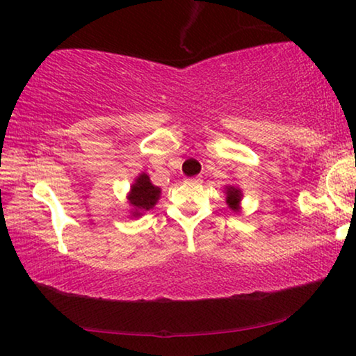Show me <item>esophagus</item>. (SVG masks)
<instances>
[{
  "label": "esophagus",
  "instance_id": "1",
  "mask_svg": "<svg viewBox=\"0 0 356 356\" xmlns=\"http://www.w3.org/2000/svg\"><path fill=\"white\" fill-rule=\"evenodd\" d=\"M186 181H188V183H194V184H196V183H201L202 179L199 178V177H196V178H186Z\"/></svg>",
  "mask_w": 356,
  "mask_h": 356
}]
</instances>
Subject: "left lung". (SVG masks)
<instances>
[{
  "instance_id": "obj_1",
  "label": "left lung",
  "mask_w": 356,
  "mask_h": 356,
  "mask_svg": "<svg viewBox=\"0 0 356 356\" xmlns=\"http://www.w3.org/2000/svg\"><path fill=\"white\" fill-rule=\"evenodd\" d=\"M227 204L232 211H238L240 209V201H241V189L236 186H227Z\"/></svg>"
}]
</instances>
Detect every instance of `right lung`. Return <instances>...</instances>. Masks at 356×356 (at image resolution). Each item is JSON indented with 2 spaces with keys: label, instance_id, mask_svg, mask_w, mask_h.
I'll list each match as a JSON object with an SVG mask.
<instances>
[{
  "label": "right lung",
  "instance_id": "obj_1",
  "mask_svg": "<svg viewBox=\"0 0 356 356\" xmlns=\"http://www.w3.org/2000/svg\"><path fill=\"white\" fill-rule=\"evenodd\" d=\"M160 197V188L150 183L147 173H140L131 186L128 201L133 206V217L143 216V212L150 211Z\"/></svg>",
  "mask_w": 356,
  "mask_h": 356
}]
</instances>
